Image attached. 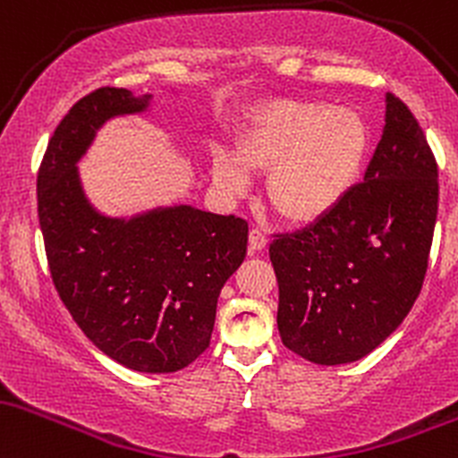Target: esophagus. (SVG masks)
Instances as JSON below:
<instances>
[{"mask_svg": "<svg viewBox=\"0 0 458 458\" xmlns=\"http://www.w3.org/2000/svg\"><path fill=\"white\" fill-rule=\"evenodd\" d=\"M266 244H268L266 233H261L259 229L250 231L249 233V253H259V250L266 249Z\"/></svg>", "mask_w": 458, "mask_h": 458, "instance_id": "esophagus-1", "label": "esophagus"}]
</instances>
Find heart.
Returning <instances> with one entry per match:
<instances>
[{
    "label": "heart",
    "instance_id": "obj_1",
    "mask_svg": "<svg viewBox=\"0 0 458 458\" xmlns=\"http://www.w3.org/2000/svg\"><path fill=\"white\" fill-rule=\"evenodd\" d=\"M361 112L318 99H272L259 106L238 138V160L218 151L214 183L242 194L249 173L268 174L266 194L279 218L310 227L333 216L357 188L369 156Z\"/></svg>",
    "mask_w": 458,
    "mask_h": 458
}]
</instances>
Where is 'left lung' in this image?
<instances>
[{"label": "left lung", "mask_w": 458, "mask_h": 458, "mask_svg": "<svg viewBox=\"0 0 458 458\" xmlns=\"http://www.w3.org/2000/svg\"><path fill=\"white\" fill-rule=\"evenodd\" d=\"M437 164L411 110L385 95L363 183L318 225L270 244L281 340L318 366L363 359L403 325L422 290L437 220Z\"/></svg>", "instance_id": "obj_1"}]
</instances>
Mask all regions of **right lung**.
<instances>
[{
	"label": "right lung",
	"instance_id": "right-lung-1",
	"mask_svg": "<svg viewBox=\"0 0 458 458\" xmlns=\"http://www.w3.org/2000/svg\"><path fill=\"white\" fill-rule=\"evenodd\" d=\"M153 95L99 89L71 107L40 164L38 223L51 279L84 335L121 366L183 369L209 346L216 305L246 257L249 225L194 205L107 216L90 203L77 162L118 116Z\"/></svg>",
	"mask_w": 458,
	"mask_h": 458
}]
</instances>
